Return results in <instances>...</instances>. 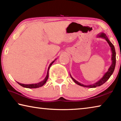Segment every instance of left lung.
<instances>
[{
	"label": "left lung",
	"instance_id": "obj_1",
	"mask_svg": "<svg viewBox=\"0 0 121 121\" xmlns=\"http://www.w3.org/2000/svg\"><path fill=\"white\" fill-rule=\"evenodd\" d=\"M97 37H100V38H104L107 41L108 44H109V45L110 46V48H111V51H112V58H111V60H112V64L110 65V66L109 67V69H108V71L106 72L104 75L103 76L101 79H99V81L97 82H95V83L93 84H91V85H84L83 84H82L81 83L78 82L76 80L73 78L71 76V75L70 77L71 78V79H73V82L75 83H76L77 84L82 86L83 87H89V88H95L97 86H99L105 83L106 81H107L108 79L111 76V75L113 73L114 69H115V65H116V52H115V48L114 46L113 45L110 41L109 40V39L107 37V36H106V35L105 34H104V32H100V34L97 35Z\"/></svg>",
	"mask_w": 121,
	"mask_h": 121
}]
</instances>
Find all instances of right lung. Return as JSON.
<instances>
[{"instance_id":"add662e5","label":"right lung","mask_w":121,"mask_h":121,"mask_svg":"<svg viewBox=\"0 0 121 121\" xmlns=\"http://www.w3.org/2000/svg\"><path fill=\"white\" fill-rule=\"evenodd\" d=\"M56 59L54 61H53L52 62L50 63V65H49V67L48 68V72H47V75H46V76L44 80H43L42 81H40V82L39 83H35V84H22V83H20L17 82V83L19 84V85H20L22 86H23L24 87H26V88H29V89H34V88H38V87H39L42 86H43L46 83L47 80H48V71H49V69H50V67L53 64V63L54 62V61H56Z\"/></svg>"}]
</instances>
